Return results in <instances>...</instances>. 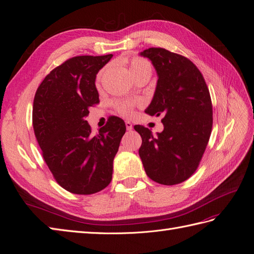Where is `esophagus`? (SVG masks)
I'll return each instance as SVG.
<instances>
[{
    "label": "esophagus",
    "mask_w": 254,
    "mask_h": 254,
    "mask_svg": "<svg viewBox=\"0 0 254 254\" xmlns=\"http://www.w3.org/2000/svg\"><path fill=\"white\" fill-rule=\"evenodd\" d=\"M125 125H126V128H127V130H129V131H130V130H132V124H131V123H130V122H126L125 123Z\"/></svg>",
    "instance_id": "34e87169"
}]
</instances>
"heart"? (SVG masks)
Wrapping results in <instances>:
<instances>
[{
  "label": "heart",
  "mask_w": 254,
  "mask_h": 254,
  "mask_svg": "<svg viewBox=\"0 0 254 254\" xmlns=\"http://www.w3.org/2000/svg\"><path fill=\"white\" fill-rule=\"evenodd\" d=\"M105 70L106 68H104V70H102L101 73L98 74V78L102 77ZM129 70L134 79L142 77V76H149L150 77V75L152 73V66L147 59L139 56H134L129 63ZM140 104V101H115L113 103V106L115 110L120 114L124 115V117H131L133 114L135 106Z\"/></svg>",
  "instance_id": "1"
}]
</instances>
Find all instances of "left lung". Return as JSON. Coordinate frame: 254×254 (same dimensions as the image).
<instances>
[{
	"instance_id": "1",
	"label": "left lung",
	"mask_w": 254,
	"mask_h": 254,
	"mask_svg": "<svg viewBox=\"0 0 254 254\" xmlns=\"http://www.w3.org/2000/svg\"><path fill=\"white\" fill-rule=\"evenodd\" d=\"M141 55L151 60L158 74L155 95L145 112L163 115L162 132L135 125L142 137L139 155L151 180L174 186L188 180L200 163L213 125L209 89L190 59L162 48Z\"/></svg>"
}]
</instances>
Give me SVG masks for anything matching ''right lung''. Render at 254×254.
I'll return each instance as SVG.
<instances>
[{"instance_id":"1","label":"right lung","mask_w":254,"mask_h":254,"mask_svg":"<svg viewBox=\"0 0 254 254\" xmlns=\"http://www.w3.org/2000/svg\"><path fill=\"white\" fill-rule=\"evenodd\" d=\"M112 56L67 59L45 76L35 94L33 126L43 159L59 186L73 194H95L109 186L126 131L118 117H109L97 133L86 121L90 107L99 103L96 74Z\"/></svg>"}]
</instances>
